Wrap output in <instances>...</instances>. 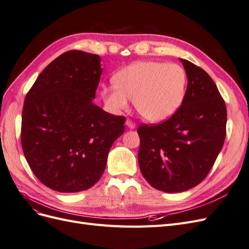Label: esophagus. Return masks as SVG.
<instances>
[{
	"label": "esophagus",
	"mask_w": 249,
	"mask_h": 249,
	"mask_svg": "<svg viewBox=\"0 0 249 249\" xmlns=\"http://www.w3.org/2000/svg\"><path fill=\"white\" fill-rule=\"evenodd\" d=\"M125 124L127 125V127H130V129H135V127H136V124H135V123H133L131 119H126Z\"/></svg>",
	"instance_id": "34e87169"
}]
</instances>
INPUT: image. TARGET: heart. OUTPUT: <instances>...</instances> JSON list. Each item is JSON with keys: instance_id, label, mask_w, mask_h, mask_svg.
Returning <instances> with one entry per match:
<instances>
[{"instance_id": "b5f03b06", "label": "heart", "mask_w": 249, "mask_h": 249, "mask_svg": "<svg viewBox=\"0 0 249 249\" xmlns=\"http://www.w3.org/2000/svg\"><path fill=\"white\" fill-rule=\"evenodd\" d=\"M187 73L182 66L163 61H139L120 71L115 84L105 86L102 96L113 110H125L129 100L148 122L169 118L182 105L187 90Z\"/></svg>"}]
</instances>
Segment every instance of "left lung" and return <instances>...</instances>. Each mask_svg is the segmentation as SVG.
<instances>
[{"label":"left lung","mask_w":249,"mask_h":249,"mask_svg":"<svg viewBox=\"0 0 249 249\" xmlns=\"http://www.w3.org/2000/svg\"><path fill=\"white\" fill-rule=\"evenodd\" d=\"M188 85L180 107L158 124H142L138 162L148 184L168 193L183 192L206 178L223 146L227 107L209 74L180 59Z\"/></svg>","instance_id":"left-lung-1"}]
</instances>
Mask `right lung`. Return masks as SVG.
<instances>
[{
	"label": "right lung",
	"instance_id": "obj_1",
	"mask_svg": "<svg viewBox=\"0 0 249 249\" xmlns=\"http://www.w3.org/2000/svg\"><path fill=\"white\" fill-rule=\"evenodd\" d=\"M102 71L99 55L65 52L41 71L25 97L21 147L36 178L53 190L92 187L124 131V116L92 103Z\"/></svg>",
	"mask_w": 249,
	"mask_h": 249
}]
</instances>
